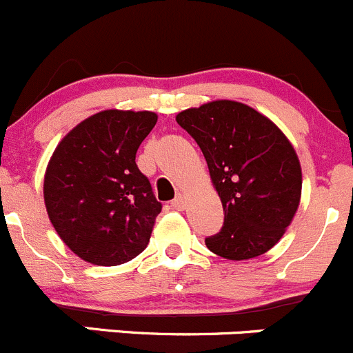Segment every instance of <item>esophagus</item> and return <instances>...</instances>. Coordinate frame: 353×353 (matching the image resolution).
Listing matches in <instances>:
<instances>
[{"instance_id":"1","label":"esophagus","mask_w":353,"mask_h":353,"mask_svg":"<svg viewBox=\"0 0 353 353\" xmlns=\"http://www.w3.org/2000/svg\"><path fill=\"white\" fill-rule=\"evenodd\" d=\"M172 208H173V209H178V211H181V209L185 208V199H183V195L178 194L176 197L173 199V201H172Z\"/></svg>"}]
</instances>
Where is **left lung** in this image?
I'll list each match as a JSON object with an SVG mask.
<instances>
[{"label":"left lung","mask_w":353,"mask_h":353,"mask_svg":"<svg viewBox=\"0 0 353 353\" xmlns=\"http://www.w3.org/2000/svg\"><path fill=\"white\" fill-rule=\"evenodd\" d=\"M208 161L225 221L205 239L230 261L268 252L294 219L302 170L294 145L264 114L236 101H212L176 114Z\"/></svg>","instance_id":"obj_1"}]
</instances>
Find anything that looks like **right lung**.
Here are the masks:
<instances>
[{
  "mask_svg": "<svg viewBox=\"0 0 353 353\" xmlns=\"http://www.w3.org/2000/svg\"><path fill=\"white\" fill-rule=\"evenodd\" d=\"M156 121L151 111H101L54 149L44 202L59 239L80 259L118 266L148 247L163 205L135 154Z\"/></svg>",
  "mask_w": 353,
  "mask_h": 353,
  "instance_id": "right-lung-1",
  "label": "right lung"
}]
</instances>
